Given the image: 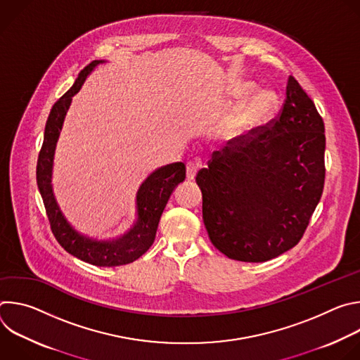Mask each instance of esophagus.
Wrapping results in <instances>:
<instances>
[{
	"label": "esophagus",
	"mask_w": 360,
	"mask_h": 360,
	"mask_svg": "<svg viewBox=\"0 0 360 360\" xmlns=\"http://www.w3.org/2000/svg\"><path fill=\"white\" fill-rule=\"evenodd\" d=\"M200 168V162L199 161H189L186 162V178L188 179H193L196 172Z\"/></svg>",
	"instance_id": "esophagus-1"
}]
</instances>
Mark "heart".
Returning a JSON list of instances; mask_svg holds the SVG:
<instances>
[{
    "label": "heart",
    "mask_w": 360,
    "mask_h": 360,
    "mask_svg": "<svg viewBox=\"0 0 360 360\" xmlns=\"http://www.w3.org/2000/svg\"><path fill=\"white\" fill-rule=\"evenodd\" d=\"M255 85L250 82H245L239 86L238 94L240 96H246L253 91ZM278 107V96L271 91H261L250 98L246 104L233 115L229 131L233 135H240L248 132L249 129L261 125L265 122Z\"/></svg>",
    "instance_id": "b5f03b06"
}]
</instances>
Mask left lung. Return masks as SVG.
I'll use <instances>...</instances> for the list:
<instances>
[{
	"instance_id": "1",
	"label": "left lung",
	"mask_w": 360,
	"mask_h": 360,
	"mask_svg": "<svg viewBox=\"0 0 360 360\" xmlns=\"http://www.w3.org/2000/svg\"><path fill=\"white\" fill-rule=\"evenodd\" d=\"M325 145L314 101L289 77L279 115L231 139L196 175L214 246L266 262L297 245L323 192Z\"/></svg>"
}]
</instances>
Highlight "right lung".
Segmentation results:
<instances>
[{
  "instance_id": "right-lung-1",
  "label": "right lung",
  "mask_w": 360,
  "mask_h": 360,
  "mask_svg": "<svg viewBox=\"0 0 360 360\" xmlns=\"http://www.w3.org/2000/svg\"><path fill=\"white\" fill-rule=\"evenodd\" d=\"M101 63L92 61L75 79L74 85L56 102L46 120L44 142L37 162V184L42 196L48 221L58 243L75 258L95 266H121L136 261L155 240L161 215L174 189L185 179V165L175 162L152 172L136 193V222L121 238L112 240H96L77 232L61 212L54 196L53 176L54 152L71 105L72 96L81 89L88 74Z\"/></svg>"
}]
</instances>
